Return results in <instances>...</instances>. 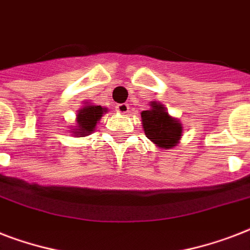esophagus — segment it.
<instances>
[{
    "label": "esophagus",
    "mask_w": 250,
    "mask_h": 250,
    "mask_svg": "<svg viewBox=\"0 0 250 250\" xmlns=\"http://www.w3.org/2000/svg\"><path fill=\"white\" fill-rule=\"evenodd\" d=\"M128 109H129V106L127 105V104H119V105H117L118 113L127 114L128 113Z\"/></svg>",
    "instance_id": "34e87169"
}]
</instances>
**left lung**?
Masks as SVG:
<instances>
[{
	"instance_id": "1",
	"label": "left lung",
	"mask_w": 250,
	"mask_h": 250,
	"mask_svg": "<svg viewBox=\"0 0 250 250\" xmlns=\"http://www.w3.org/2000/svg\"><path fill=\"white\" fill-rule=\"evenodd\" d=\"M141 125L146 137L158 148H174L182 137V123L168 115L160 102H150V109L141 111Z\"/></svg>"
}]
</instances>
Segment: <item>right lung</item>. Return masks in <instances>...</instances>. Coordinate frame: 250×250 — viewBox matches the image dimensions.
I'll return each instance as SVG.
<instances>
[{
    "mask_svg": "<svg viewBox=\"0 0 250 250\" xmlns=\"http://www.w3.org/2000/svg\"><path fill=\"white\" fill-rule=\"evenodd\" d=\"M107 111V109L101 106L92 105L90 102H86L85 106L78 111L76 115V125L72 129V133L75 136L83 137L89 135L94 131L98 121L101 119L102 115Z\"/></svg>",
    "mask_w": 250,
    "mask_h": 250,
    "instance_id": "obj_1",
    "label": "right lung"
}]
</instances>
